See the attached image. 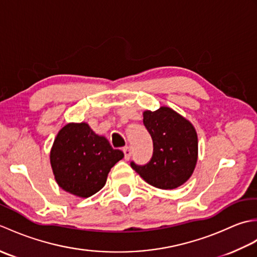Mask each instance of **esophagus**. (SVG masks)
I'll return each instance as SVG.
<instances>
[{
    "instance_id": "obj_1",
    "label": "esophagus",
    "mask_w": 257,
    "mask_h": 257,
    "mask_svg": "<svg viewBox=\"0 0 257 257\" xmlns=\"http://www.w3.org/2000/svg\"><path fill=\"white\" fill-rule=\"evenodd\" d=\"M123 154H124V159L125 160H129L130 159V156H132V149L129 148V147H124L122 149Z\"/></svg>"
}]
</instances>
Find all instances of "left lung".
I'll return each instance as SVG.
<instances>
[{"label": "left lung", "instance_id": "left-lung-1", "mask_svg": "<svg viewBox=\"0 0 257 257\" xmlns=\"http://www.w3.org/2000/svg\"><path fill=\"white\" fill-rule=\"evenodd\" d=\"M154 154L145 166H130L147 183L162 190L176 189L192 176L198 161V135L189 120L169 107L144 112Z\"/></svg>", "mask_w": 257, "mask_h": 257}]
</instances>
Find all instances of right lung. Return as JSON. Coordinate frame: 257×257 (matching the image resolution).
I'll use <instances>...</instances> for the list:
<instances>
[{"instance_id":"right-lung-1","label":"right lung","mask_w":257,"mask_h":257,"mask_svg":"<svg viewBox=\"0 0 257 257\" xmlns=\"http://www.w3.org/2000/svg\"><path fill=\"white\" fill-rule=\"evenodd\" d=\"M51 166L57 184L79 198L97 193L108 173L123 158L109 141L86 122L67 123L59 130L51 150Z\"/></svg>"}]
</instances>
